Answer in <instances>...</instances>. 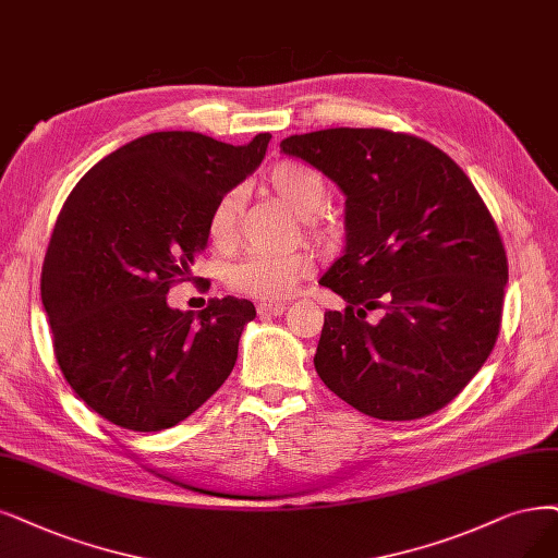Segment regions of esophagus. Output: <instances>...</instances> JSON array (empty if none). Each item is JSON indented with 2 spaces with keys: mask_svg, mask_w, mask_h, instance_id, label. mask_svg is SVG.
Instances as JSON below:
<instances>
[{
  "mask_svg": "<svg viewBox=\"0 0 558 558\" xmlns=\"http://www.w3.org/2000/svg\"><path fill=\"white\" fill-rule=\"evenodd\" d=\"M257 313L262 317H278L284 313V303H259Z\"/></svg>",
  "mask_w": 558,
  "mask_h": 558,
  "instance_id": "34e87169",
  "label": "esophagus"
}]
</instances>
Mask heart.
<instances>
[{"label":"heart","mask_w":558,"mask_h":558,"mask_svg":"<svg viewBox=\"0 0 558 558\" xmlns=\"http://www.w3.org/2000/svg\"><path fill=\"white\" fill-rule=\"evenodd\" d=\"M266 185L271 193L303 218L311 232H317V214L326 204V181L319 172L294 160L276 162L266 172ZM243 211L241 191H227L216 199L206 220V232L214 245L225 247L234 243ZM313 271V257L307 253L290 255H247L227 268L225 280L234 292L253 299H284L294 287Z\"/></svg>","instance_id":"obj_1"}]
</instances>
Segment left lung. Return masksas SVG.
Masks as SVG:
<instances>
[{
  "label": "left lung",
  "mask_w": 558,
  "mask_h": 558,
  "mask_svg": "<svg viewBox=\"0 0 558 558\" xmlns=\"http://www.w3.org/2000/svg\"><path fill=\"white\" fill-rule=\"evenodd\" d=\"M280 149L347 197L344 253L319 280L347 307L324 315L317 375L365 416L435 414L483 367L501 326L508 259L483 197L416 135L326 129Z\"/></svg>",
  "instance_id": "8db88e82"
}]
</instances>
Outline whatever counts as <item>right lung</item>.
<instances>
[{"label":"right lung","mask_w":558,"mask_h":558,"mask_svg":"<svg viewBox=\"0 0 558 558\" xmlns=\"http://www.w3.org/2000/svg\"><path fill=\"white\" fill-rule=\"evenodd\" d=\"M268 140L149 133L98 160L61 206L40 299L61 373L98 416L168 429L230 377L255 305L211 299L195 319L168 292L206 247L211 206L257 170Z\"/></svg>","instance_id":"right-lung-1"}]
</instances>
